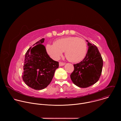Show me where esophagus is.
<instances>
[{"label":"esophagus","mask_w":121,"mask_h":121,"mask_svg":"<svg viewBox=\"0 0 121 121\" xmlns=\"http://www.w3.org/2000/svg\"><path fill=\"white\" fill-rule=\"evenodd\" d=\"M59 66H63V65H65V63L60 62L59 63Z\"/></svg>","instance_id":"obj_1"}]
</instances>
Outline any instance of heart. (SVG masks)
<instances>
[{
  "label": "heart",
  "instance_id": "obj_1",
  "mask_svg": "<svg viewBox=\"0 0 121 121\" xmlns=\"http://www.w3.org/2000/svg\"><path fill=\"white\" fill-rule=\"evenodd\" d=\"M46 49L48 55L55 60L58 59L65 51L67 59L77 63L85 57L87 47L84 39L77 37H68L58 39L54 44H48Z\"/></svg>",
  "mask_w": 121,
  "mask_h": 121
}]
</instances>
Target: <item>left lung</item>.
<instances>
[{"label": "left lung", "mask_w": 121, "mask_h": 121, "mask_svg": "<svg viewBox=\"0 0 121 121\" xmlns=\"http://www.w3.org/2000/svg\"><path fill=\"white\" fill-rule=\"evenodd\" d=\"M89 46L84 59L74 64V69L70 75L73 83L80 88H87L96 83L102 72L103 60L97 46L88 41Z\"/></svg>", "instance_id": "8db88e82"}]
</instances>
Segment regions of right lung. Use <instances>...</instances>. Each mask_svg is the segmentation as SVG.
I'll use <instances>...</instances> for the list:
<instances>
[{"instance_id":"add662e5","label":"right lung","mask_w":121,"mask_h":121,"mask_svg":"<svg viewBox=\"0 0 121 121\" xmlns=\"http://www.w3.org/2000/svg\"><path fill=\"white\" fill-rule=\"evenodd\" d=\"M43 38L30 47L25 54L22 79L30 88L41 90L45 88L52 80L58 62L53 60L48 55L42 44Z\"/></svg>"}]
</instances>
